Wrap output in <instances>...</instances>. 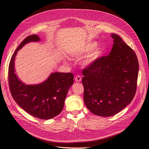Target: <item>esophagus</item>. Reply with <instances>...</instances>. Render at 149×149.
<instances>
[{
    "label": "esophagus",
    "mask_w": 149,
    "mask_h": 149,
    "mask_svg": "<svg viewBox=\"0 0 149 149\" xmlns=\"http://www.w3.org/2000/svg\"><path fill=\"white\" fill-rule=\"evenodd\" d=\"M75 80L77 81V82H80V81H81V76L80 75H76L75 77Z\"/></svg>",
    "instance_id": "obj_1"
}]
</instances>
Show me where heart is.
I'll use <instances>...</instances> for the list:
<instances>
[{
  "instance_id": "obj_1",
  "label": "heart",
  "mask_w": 149,
  "mask_h": 149,
  "mask_svg": "<svg viewBox=\"0 0 149 149\" xmlns=\"http://www.w3.org/2000/svg\"><path fill=\"white\" fill-rule=\"evenodd\" d=\"M103 48L101 46H97V42H89L81 47H77L70 52L72 55L80 56L90 52L82 62V65L88 67L94 64L103 53Z\"/></svg>"
}]
</instances>
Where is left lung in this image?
I'll list each match as a JSON object with an SVG mask.
<instances>
[{
  "mask_svg": "<svg viewBox=\"0 0 149 149\" xmlns=\"http://www.w3.org/2000/svg\"><path fill=\"white\" fill-rule=\"evenodd\" d=\"M111 36L114 43L110 53L82 72L86 107L103 117L114 116L131 102L139 72L135 52L116 34Z\"/></svg>",
  "mask_w": 149,
  "mask_h": 149,
  "instance_id": "8db88e82",
  "label": "left lung"
}]
</instances>
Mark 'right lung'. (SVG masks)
Masks as SVG:
<instances>
[{"mask_svg":"<svg viewBox=\"0 0 149 149\" xmlns=\"http://www.w3.org/2000/svg\"><path fill=\"white\" fill-rule=\"evenodd\" d=\"M36 35L26 37L14 52L8 67V84L12 97L24 111L41 119L53 118L63 109L68 91L73 85L72 73L52 72L47 79L38 84L27 85L19 79L15 69L18 51L30 42H38Z\"/></svg>","mask_w":149,"mask_h":149,"instance_id":"obj_1","label":"right lung"}]
</instances>
